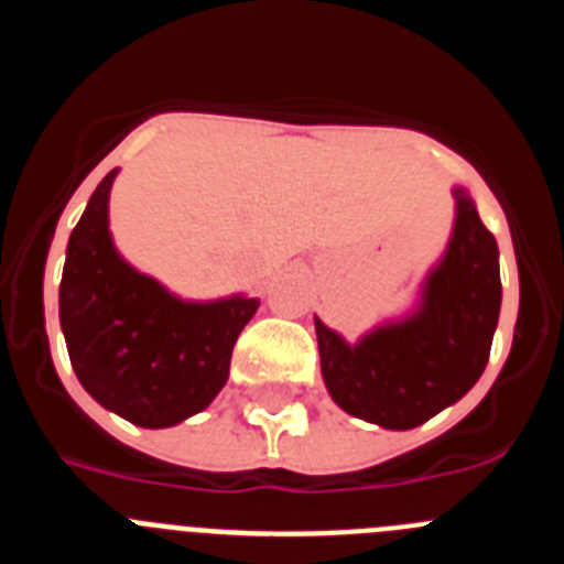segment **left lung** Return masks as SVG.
Wrapping results in <instances>:
<instances>
[{
  "mask_svg": "<svg viewBox=\"0 0 564 564\" xmlns=\"http://www.w3.org/2000/svg\"><path fill=\"white\" fill-rule=\"evenodd\" d=\"M449 246L426 273L417 305L347 344L316 318L322 378L347 415L415 430L460 401L482 376L500 318V251L475 200L452 188Z\"/></svg>",
  "mask_w": 564,
  "mask_h": 564,
  "instance_id": "8db88e82",
  "label": "left lung"
}]
</instances>
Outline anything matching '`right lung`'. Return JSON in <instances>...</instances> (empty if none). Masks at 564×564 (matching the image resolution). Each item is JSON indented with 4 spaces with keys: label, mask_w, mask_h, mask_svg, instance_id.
<instances>
[{
    "label": "right lung",
    "mask_w": 564,
    "mask_h": 564,
    "mask_svg": "<svg viewBox=\"0 0 564 564\" xmlns=\"http://www.w3.org/2000/svg\"><path fill=\"white\" fill-rule=\"evenodd\" d=\"M98 183L73 228L58 288L69 364L104 410L143 430L197 415L226 387L231 350L259 299L234 293L186 302L134 271L109 234V192Z\"/></svg>",
    "instance_id": "obj_1"
}]
</instances>
